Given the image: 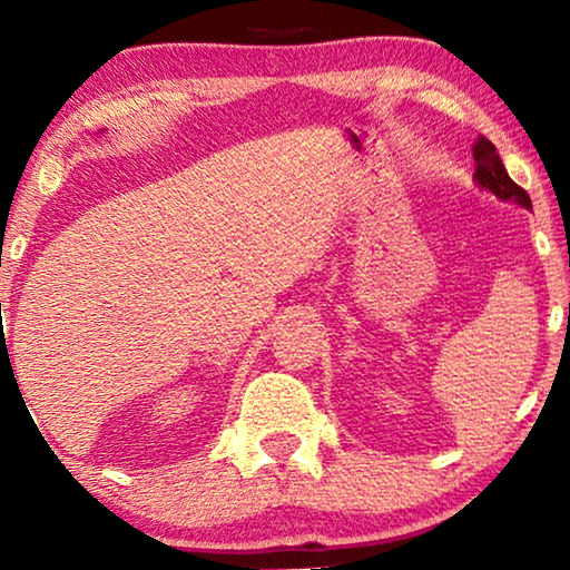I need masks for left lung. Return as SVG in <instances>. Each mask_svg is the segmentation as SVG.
I'll use <instances>...</instances> for the list:
<instances>
[{"label":"left lung","instance_id":"left-lung-1","mask_svg":"<svg viewBox=\"0 0 570 570\" xmlns=\"http://www.w3.org/2000/svg\"><path fill=\"white\" fill-rule=\"evenodd\" d=\"M472 158H474V181L480 189L493 191L498 199L511 202V205L532 209V199L521 189L519 184L511 181V176L505 174L501 155H498L495 145L488 137H478L472 145Z\"/></svg>","mask_w":570,"mask_h":570}]
</instances>
